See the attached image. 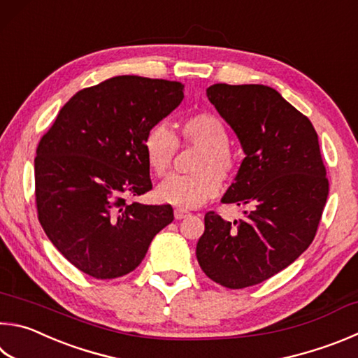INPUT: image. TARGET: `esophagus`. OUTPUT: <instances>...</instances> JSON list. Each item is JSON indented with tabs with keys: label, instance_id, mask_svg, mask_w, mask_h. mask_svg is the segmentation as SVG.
Listing matches in <instances>:
<instances>
[{
	"label": "esophagus",
	"instance_id": "1",
	"mask_svg": "<svg viewBox=\"0 0 358 358\" xmlns=\"http://www.w3.org/2000/svg\"><path fill=\"white\" fill-rule=\"evenodd\" d=\"M173 216H175V219H178V220L180 219H185V217L189 216V211L185 210V208H175Z\"/></svg>",
	"mask_w": 358,
	"mask_h": 358
}]
</instances>
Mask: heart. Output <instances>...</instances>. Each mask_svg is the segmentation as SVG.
Segmentation results:
<instances>
[{
  "instance_id": "1",
  "label": "heart",
  "mask_w": 358,
  "mask_h": 358,
  "mask_svg": "<svg viewBox=\"0 0 358 358\" xmlns=\"http://www.w3.org/2000/svg\"><path fill=\"white\" fill-rule=\"evenodd\" d=\"M178 144L197 147L192 175H173L161 183L157 197L162 203L180 208H197L214 199L220 191V181L236 177L239 157L229 144V131L217 115L200 111L183 117L177 123V134L164 125L152 127L144 136V152L148 166L157 177L171 171Z\"/></svg>"
}]
</instances>
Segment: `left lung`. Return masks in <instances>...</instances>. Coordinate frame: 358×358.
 <instances>
[{
  "mask_svg": "<svg viewBox=\"0 0 358 358\" xmlns=\"http://www.w3.org/2000/svg\"><path fill=\"white\" fill-rule=\"evenodd\" d=\"M206 95L245 153L222 203L249 210L233 222L208 211L196 255L213 282L241 289L268 280L307 250L326 206L329 178L308 117L275 89L213 84Z\"/></svg>",
  "mask_w": 358,
  "mask_h": 358,
  "instance_id": "obj_1",
  "label": "left lung"
}]
</instances>
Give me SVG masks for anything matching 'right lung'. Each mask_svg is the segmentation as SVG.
Wrapping results in <instances>:
<instances>
[{"instance_id":"1","label":"right lung","mask_w":358,"mask_h":358,"mask_svg":"<svg viewBox=\"0 0 358 358\" xmlns=\"http://www.w3.org/2000/svg\"><path fill=\"white\" fill-rule=\"evenodd\" d=\"M183 84L115 76L76 92L37 145V217L69 262L94 278L127 275L173 220L141 205L152 189L144 136L183 100Z\"/></svg>"}]
</instances>
